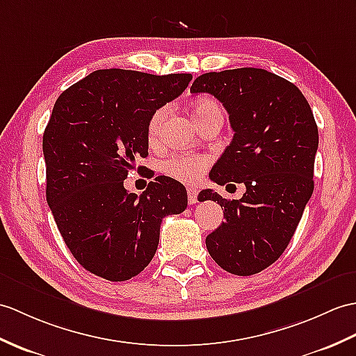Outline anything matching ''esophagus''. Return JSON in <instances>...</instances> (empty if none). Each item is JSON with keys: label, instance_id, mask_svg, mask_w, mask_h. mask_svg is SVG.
<instances>
[{"label": "esophagus", "instance_id": "obj_1", "mask_svg": "<svg viewBox=\"0 0 356 356\" xmlns=\"http://www.w3.org/2000/svg\"><path fill=\"white\" fill-rule=\"evenodd\" d=\"M197 195H198V191L195 188H188V202H189V204L197 203Z\"/></svg>", "mask_w": 356, "mask_h": 356}]
</instances>
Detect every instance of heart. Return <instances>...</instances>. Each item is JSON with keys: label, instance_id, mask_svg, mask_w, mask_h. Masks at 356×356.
<instances>
[{"label": "heart", "instance_id": "obj_1", "mask_svg": "<svg viewBox=\"0 0 356 356\" xmlns=\"http://www.w3.org/2000/svg\"><path fill=\"white\" fill-rule=\"evenodd\" d=\"M212 113H221L216 100L209 97H200L191 103V115L195 124L202 122ZM168 115V107H159L156 111L150 122H148V139L156 140L161 135L165 118ZM208 167V161L200 156H176L163 162V171L172 179H177L185 184H194L202 177L203 171Z\"/></svg>", "mask_w": 356, "mask_h": 356}]
</instances>
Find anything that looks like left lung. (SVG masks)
Instances as JSON below:
<instances>
[{
	"label": "left lung",
	"mask_w": 356,
	"mask_h": 356,
	"mask_svg": "<svg viewBox=\"0 0 356 356\" xmlns=\"http://www.w3.org/2000/svg\"><path fill=\"white\" fill-rule=\"evenodd\" d=\"M191 92L221 102L235 131L211 180L245 185L239 200L202 191L198 200L217 202L226 218L206 236V247L222 270L256 275L284 253L312 195L316 120L299 88L261 68L206 72Z\"/></svg>",
	"instance_id": "8db88e82"
}]
</instances>
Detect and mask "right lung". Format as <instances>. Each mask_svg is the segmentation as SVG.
Here are the masks:
<instances>
[{
	"label": "right lung",
	"mask_w": 356,
	"mask_h": 356,
	"mask_svg": "<svg viewBox=\"0 0 356 356\" xmlns=\"http://www.w3.org/2000/svg\"><path fill=\"white\" fill-rule=\"evenodd\" d=\"M191 79L98 70L53 107L42 139L47 202L74 258L106 280L139 275L158 249L162 218L186 209V189L175 179L158 176L140 195L124 180L147 158L152 115Z\"/></svg>",
	"instance_id": "obj_1"
}]
</instances>
